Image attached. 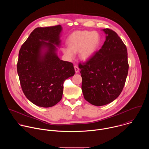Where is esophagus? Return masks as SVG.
I'll use <instances>...</instances> for the list:
<instances>
[{"mask_svg":"<svg viewBox=\"0 0 149 149\" xmlns=\"http://www.w3.org/2000/svg\"><path fill=\"white\" fill-rule=\"evenodd\" d=\"M74 69H75V71L76 73H78V71H79V68L78 67V66L77 65H75L74 66Z\"/></svg>","mask_w":149,"mask_h":149,"instance_id":"1","label":"esophagus"}]
</instances>
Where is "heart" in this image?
<instances>
[{
    "instance_id": "1",
    "label": "heart",
    "mask_w": 149,
    "mask_h": 149,
    "mask_svg": "<svg viewBox=\"0 0 149 149\" xmlns=\"http://www.w3.org/2000/svg\"><path fill=\"white\" fill-rule=\"evenodd\" d=\"M100 43V37L96 32L76 31L68 39V47L62 49L69 59L74 58L75 53L79 52V57L84 60L91 58L96 52Z\"/></svg>"
}]
</instances>
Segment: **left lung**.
I'll return each instance as SVG.
<instances>
[{
	"instance_id": "obj_1",
	"label": "left lung",
	"mask_w": 149,
	"mask_h": 149,
	"mask_svg": "<svg viewBox=\"0 0 149 149\" xmlns=\"http://www.w3.org/2000/svg\"><path fill=\"white\" fill-rule=\"evenodd\" d=\"M103 31L107 36L101 49L78 64L84 97L97 106L109 104L120 95L129 67L127 48L121 39L110 29Z\"/></svg>"
}]
</instances>
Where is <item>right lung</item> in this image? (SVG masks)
Instances as JSON below:
<instances>
[{
	"instance_id": "obj_1",
	"label": "right lung",
	"mask_w": 149,
	"mask_h": 149,
	"mask_svg": "<svg viewBox=\"0 0 149 149\" xmlns=\"http://www.w3.org/2000/svg\"><path fill=\"white\" fill-rule=\"evenodd\" d=\"M61 30L59 25L35 28L19 52L17 71L21 88L26 97L39 107H51L59 102L63 82L75 74L73 63L61 60L55 53L54 44H60ZM43 47L48 50L42 54Z\"/></svg>"
}]
</instances>
